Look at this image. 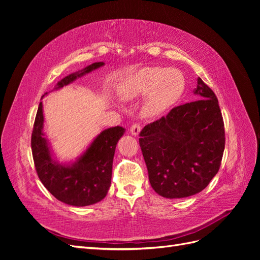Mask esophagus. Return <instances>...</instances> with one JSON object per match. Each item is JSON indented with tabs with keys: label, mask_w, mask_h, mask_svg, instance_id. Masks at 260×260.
I'll return each instance as SVG.
<instances>
[{
	"label": "esophagus",
	"mask_w": 260,
	"mask_h": 260,
	"mask_svg": "<svg viewBox=\"0 0 260 260\" xmlns=\"http://www.w3.org/2000/svg\"><path fill=\"white\" fill-rule=\"evenodd\" d=\"M141 131V125L139 123H135L132 125V127L130 128V133L132 136H139V133Z\"/></svg>",
	"instance_id": "esophagus-1"
}]
</instances>
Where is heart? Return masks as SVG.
I'll return each instance as SVG.
<instances>
[{
    "mask_svg": "<svg viewBox=\"0 0 260 260\" xmlns=\"http://www.w3.org/2000/svg\"><path fill=\"white\" fill-rule=\"evenodd\" d=\"M184 76L176 68L145 67L139 70L121 88L123 100L146 98L145 112L158 116L167 112L183 95Z\"/></svg>",
    "mask_w": 260,
    "mask_h": 260,
    "instance_id": "obj_1",
    "label": "heart"
}]
</instances>
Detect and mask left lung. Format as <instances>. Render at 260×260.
Listing matches in <instances>:
<instances>
[{
  "mask_svg": "<svg viewBox=\"0 0 260 260\" xmlns=\"http://www.w3.org/2000/svg\"><path fill=\"white\" fill-rule=\"evenodd\" d=\"M191 103L172 108L140 133V146L154 191L166 199L200 193L214 178L224 151L217 96L201 78Z\"/></svg>",
  "mask_w": 260,
  "mask_h": 260,
  "instance_id": "obj_1",
  "label": "left lung"
}]
</instances>
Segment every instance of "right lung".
I'll list each match as a JSON object with an SVG mask.
<instances>
[{"instance_id":"right-lung-1","label":"right lung","mask_w":260,"mask_h":260,"mask_svg":"<svg viewBox=\"0 0 260 260\" xmlns=\"http://www.w3.org/2000/svg\"><path fill=\"white\" fill-rule=\"evenodd\" d=\"M104 65L103 61L93 62L62 78L53 90H59ZM124 132L125 129L119 125L105 129L74 161L59 162L45 136L43 104L40 102L31 137V149L39 179L55 199L67 205L82 207L101 202L111 186L116 145Z\"/></svg>"}]
</instances>
